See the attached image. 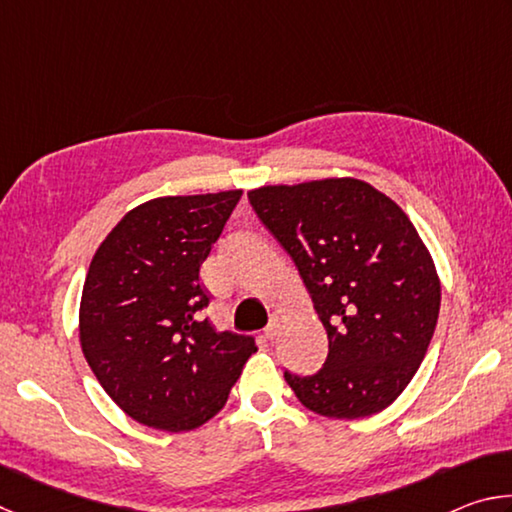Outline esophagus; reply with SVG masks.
Segmentation results:
<instances>
[{
  "mask_svg": "<svg viewBox=\"0 0 512 512\" xmlns=\"http://www.w3.org/2000/svg\"><path fill=\"white\" fill-rule=\"evenodd\" d=\"M277 329H280V325H277V320L273 318L271 323H268V325L264 327V339H268V341L275 339V336H277Z\"/></svg>",
  "mask_w": 512,
  "mask_h": 512,
  "instance_id": "obj_1",
  "label": "esophagus"
}]
</instances>
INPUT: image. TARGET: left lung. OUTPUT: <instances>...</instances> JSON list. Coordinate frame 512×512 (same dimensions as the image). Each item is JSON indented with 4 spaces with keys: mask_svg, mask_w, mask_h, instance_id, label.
<instances>
[{
    "mask_svg": "<svg viewBox=\"0 0 512 512\" xmlns=\"http://www.w3.org/2000/svg\"><path fill=\"white\" fill-rule=\"evenodd\" d=\"M257 219L293 259L329 352L314 375L284 379L325 418L384 411L427 354L440 311L436 266L402 207L357 178L248 192Z\"/></svg>",
    "mask_w": 512,
    "mask_h": 512,
    "instance_id": "8db88e82",
    "label": "left lung"
}]
</instances>
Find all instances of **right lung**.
<instances>
[{
    "instance_id": "1",
    "label": "right lung",
    "mask_w": 512,
    "mask_h": 512,
    "mask_svg": "<svg viewBox=\"0 0 512 512\" xmlns=\"http://www.w3.org/2000/svg\"><path fill=\"white\" fill-rule=\"evenodd\" d=\"M241 198L164 196L128 212L92 257L81 348L112 402L133 420L189 431L223 409L255 348L219 332L198 271Z\"/></svg>"
}]
</instances>
